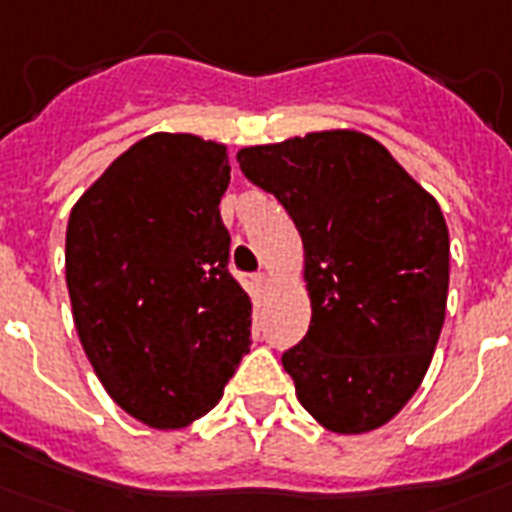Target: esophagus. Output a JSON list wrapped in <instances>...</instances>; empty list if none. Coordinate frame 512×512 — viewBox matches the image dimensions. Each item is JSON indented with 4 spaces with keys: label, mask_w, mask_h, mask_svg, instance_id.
Listing matches in <instances>:
<instances>
[{
    "label": "esophagus",
    "mask_w": 512,
    "mask_h": 512,
    "mask_svg": "<svg viewBox=\"0 0 512 512\" xmlns=\"http://www.w3.org/2000/svg\"><path fill=\"white\" fill-rule=\"evenodd\" d=\"M252 284H255L257 290H268V287H271V276L265 271L255 273V276H252Z\"/></svg>",
    "instance_id": "1"
}]
</instances>
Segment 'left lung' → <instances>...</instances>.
Returning a JSON list of instances; mask_svg holds the SVG:
<instances>
[{
    "mask_svg": "<svg viewBox=\"0 0 512 512\" xmlns=\"http://www.w3.org/2000/svg\"><path fill=\"white\" fill-rule=\"evenodd\" d=\"M236 161L303 239L311 325L282 354L300 405L338 435L381 427L419 389L446 319L438 201L357 131L244 147Z\"/></svg>",
    "mask_w": 512,
    "mask_h": 512,
    "instance_id": "1",
    "label": "left lung"
}]
</instances>
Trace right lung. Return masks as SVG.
<instances>
[{
	"instance_id": "add662e5",
	"label": "right lung",
	"mask_w": 512,
	"mask_h": 512,
	"mask_svg": "<svg viewBox=\"0 0 512 512\" xmlns=\"http://www.w3.org/2000/svg\"><path fill=\"white\" fill-rule=\"evenodd\" d=\"M228 182L222 144L152 134L69 214L74 327L109 397L147 427L212 411L252 343V300L228 271Z\"/></svg>"
}]
</instances>
